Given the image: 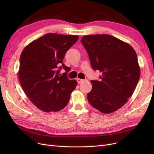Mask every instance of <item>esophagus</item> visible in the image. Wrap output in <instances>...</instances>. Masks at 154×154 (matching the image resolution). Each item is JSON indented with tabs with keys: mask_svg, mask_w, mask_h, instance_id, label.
<instances>
[{
	"mask_svg": "<svg viewBox=\"0 0 154 154\" xmlns=\"http://www.w3.org/2000/svg\"><path fill=\"white\" fill-rule=\"evenodd\" d=\"M76 80H77V82H78V83H82V82L85 81V80H82V79H80V78H77Z\"/></svg>",
	"mask_w": 154,
	"mask_h": 154,
	"instance_id": "obj_1",
	"label": "esophagus"
}]
</instances>
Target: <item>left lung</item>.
<instances>
[{"label": "left lung", "instance_id": "1", "mask_svg": "<svg viewBox=\"0 0 154 154\" xmlns=\"http://www.w3.org/2000/svg\"><path fill=\"white\" fill-rule=\"evenodd\" d=\"M81 42L92 68L98 70L101 80H91L87 100L104 114L119 109L131 96L140 77L137 56L131 45L109 35L83 36Z\"/></svg>", "mask_w": 154, "mask_h": 154}]
</instances>
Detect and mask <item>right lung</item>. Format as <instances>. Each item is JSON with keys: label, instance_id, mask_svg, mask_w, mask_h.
<instances>
[{"label": "right lung", "instance_id": "1", "mask_svg": "<svg viewBox=\"0 0 154 154\" xmlns=\"http://www.w3.org/2000/svg\"><path fill=\"white\" fill-rule=\"evenodd\" d=\"M77 35L48 33L31 42L20 57L18 78L26 96L45 112L66 106L77 82L67 76L70 68L63 63L67 51L78 40ZM63 68L66 71L59 74Z\"/></svg>", "mask_w": 154, "mask_h": 154}]
</instances>
